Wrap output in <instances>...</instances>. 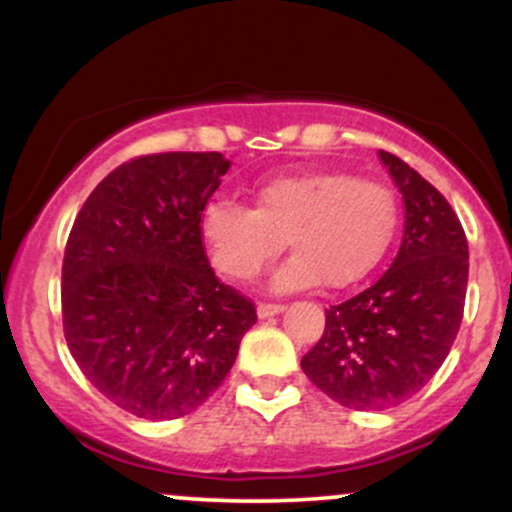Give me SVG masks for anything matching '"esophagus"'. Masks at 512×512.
<instances>
[{"instance_id":"1","label":"esophagus","mask_w":512,"mask_h":512,"mask_svg":"<svg viewBox=\"0 0 512 512\" xmlns=\"http://www.w3.org/2000/svg\"><path fill=\"white\" fill-rule=\"evenodd\" d=\"M279 313H284V305L281 303H260L257 305V315L262 317H272V315H279Z\"/></svg>"}]
</instances>
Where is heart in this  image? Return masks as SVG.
Wrapping results in <instances>:
<instances>
[{
    "label": "heart",
    "instance_id": "obj_1",
    "mask_svg": "<svg viewBox=\"0 0 512 512\" xmlns=\"http://www.w3.org/2000/svg\"><path fill=\"white\" fill-rule=\"evenodd\" d=\"M252 195V209L209 202L199 231L211 267L233 281L255 279L284 240L293 255L276 267V291L308 289L320 279L330 289L354 284L380 262L399 223L390 185L342 170L276 175Z\"/></svg>",
    "mask_w": 512,
    "mask_h": 512
}]
</instances>
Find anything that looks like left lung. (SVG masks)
Listing matches in <instances>:
<instances>
[{"label":"left lung","mask_w":512,"mask_h":512,"mask_svg":"<svg viewBox=\"0 0 512 512\" xmlns=\"http://www.w3.org/2000/svg\"><path fill=\"white\" fill-rule=\"evenodd\" d=\"M380 161L404 197V238L392 267L366 291L325 310L320 342L301 358L327 397L356 411L407 402L443 366L464 313L467 236L436 187L402 158Z\"/></svg>","instance_id":"left-lung-1"}]
</instances>
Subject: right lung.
Wrapping results in <instances>:
<instances>
[{
  "mask_svg": "<svg viewBox=\"0 0 512 512\" xmlns=\"http://www.w3.org/2000/svg\"><path fill=\"white\" fill-rule=\"evenodd\" d=\"M231 161L219 151L139 156L98 182L62 262L64 339L101 395L168 421L219 390L255 303L221 284L202 211Z\"/></svg>",
  "mask_w": 512,
  "mask_h": 512,
  "instance_id": "right-lung-1",
  "label": "right lung"
}]
</instances>
